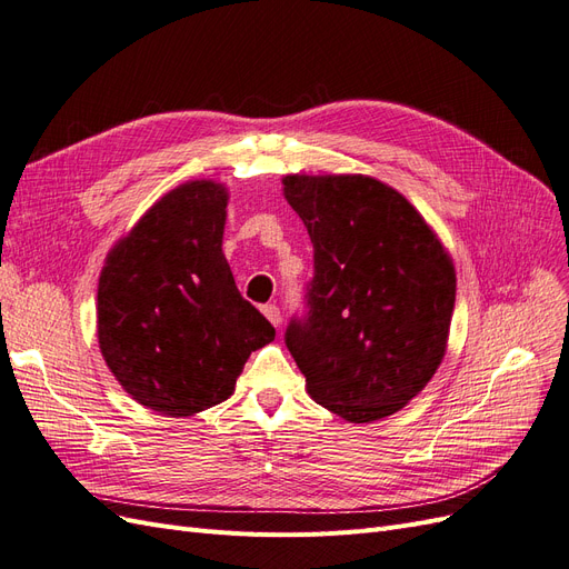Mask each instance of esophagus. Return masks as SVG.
Returning <instances> with one entry per match:
<instances>
[{
	"mask_svg": "<svg viewBox=\"0 0 569 569\" xmlns=\"http://www.w3.org/2000/svg\"><path fill=\"white\" fill-rule=\"evenodd\" d=\"M262 315L269 319V323H271L273 328L281 326V311H279L277 305H264V307H262Z\"/></svg>",
	"mask_w": 569,
	"mask_h": 569,
	"instance_id": "1",
	"label": "esophagus"
}]
</instances>
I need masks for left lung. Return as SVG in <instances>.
<instances>
[{"mask_svg":"<svg viewBox=\"0 0 569 569\" xmlns=\"http://www.w3.org/2000/svg\"><path fill=\"white\" fill-rule=\"evenodd\" d=\"M283 196L315 246L307 321L286 345L307 395L350 423L397 413L449 342L456 269L409 200L369 174H286Z\"/></svg>","mask_w":569,"mask_h":569,"instance_id":"obj_1","label":"left lung"}]
</instances>
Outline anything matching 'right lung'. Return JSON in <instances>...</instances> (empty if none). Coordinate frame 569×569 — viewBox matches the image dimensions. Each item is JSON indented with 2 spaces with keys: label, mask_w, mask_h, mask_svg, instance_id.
<instances>
[{
  "label": "right lung",
  "mask_w": 569,
  "mask_h": 569,
  "mask_svg": "<svg viewBox=\"0 0 569 569\" xmlns=\"http://www.w3.org/2000/svg\"><path fill=\"white\" fill-rule=\"evenodd\" d=\"M229 189L191 179L168 191L108 250L97 338L141 407L187 418L233 395L250 352L277 336L241 298L222 252Z\"/></svg>",
  "instance_id": "1"
}]
</instances>
